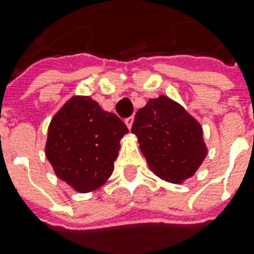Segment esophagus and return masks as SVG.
Instances as JSON below:
<instances>
[{"label":"esophagus","instance_id":"34e87169","mask_svg":"<svg viewBox=\"0 0 254 254\" xmlns=\"http://www.w3.org/2000/svg\"><path fill=\"white\" fill-rule=\"evenodd\" d=\"M125 124H127V127L129 129H132V124H133V117H130V118L125 119Z\"/></svg>","mask_w":254,"mask_h":254}]
</instances>
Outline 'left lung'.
<instances>
[{
    "label": "left lung",
    "instance_id": "obj_1",
    "mask_svg": "<svg viewBox=\"0 0 254 254\" xmlns=\"http://www.w3.org/2000/svg\"><path fill=\"white\" fill-rule=\"evenodd\" d=\"M132 133L137 136L149 169L173 184L192 177L208 154L201 124L166 95L137 110Z\"/></svg>",
    "mask_w": 254,
    "mask_h": 254
}]
</instances>
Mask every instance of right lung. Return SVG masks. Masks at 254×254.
<instances>
[{
  "instance_id": "obj_1",
  "label": "right lung",
  "mask_w": 254,
  "mask_h": 254,
  "mask_svg": "<svg viewBox=\"0 0 254 254\" xmlns=\"http://www.w3.org/2000/svg\"><path fill=\"white\" fill-rule=\"evenodd\" d=\"M127 132L91 97L74 95L50 121L45 153L59 179L77 192H91L111 177Z\"/></svg>"
}]
</instances>
